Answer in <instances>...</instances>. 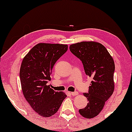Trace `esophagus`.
Wrapping results in <instances>:
<instances>
[{"instance_id":"obj_1","label":"esophagus","mask_w":132,"mask_h":132,"mask_svg":"<svg viewBox=\"0 0 132 132\" xmlns=\"http://www.w3.org/2000/svg\"><path fill=\"white\" fill-rule=\"evenodd\" d=\"M78 94V92H71V95H72V96H76V95H77Z\"/></svg>"}]
</instances>
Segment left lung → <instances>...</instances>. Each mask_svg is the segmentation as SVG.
<instances>
[{"label": "left lung", "mask_w": 132, "mask_h": 132, "mask_svg": "<svg viewBox=\"0 0 132 132\" xmlns=\"http://www.w3.org/2000/svg\"><path fill=\"white\" fill-rule=\"evenodd\" d=\"M69 50L82 61L86 75L93 78L88 93H83L88 99L87 105L79 112L85 118H94L113 93V59L106 47L97 42L78 43L70 45Z\"/></svg>", "instance_id": "8db88e82"}]
</instances>
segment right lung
<instances>
[{
  "instance_id": "1",
  "label": "right lung",
  "mask_w": 132,
  "mask_h": 132,
  "mask_svg": "<svg viewBox=\"0 0 132 132\" xmlns=\"http://www.w3.org/2000/svg\"><path fill=\"white\" fill-rule=\"evenodd\" d=\"M67 50L66 44L39 43L22 62L20 79L23 95L31 108L43 117L54 115L67 96L47 85L53 66Z\"/></svg>"
}]
</instances>
